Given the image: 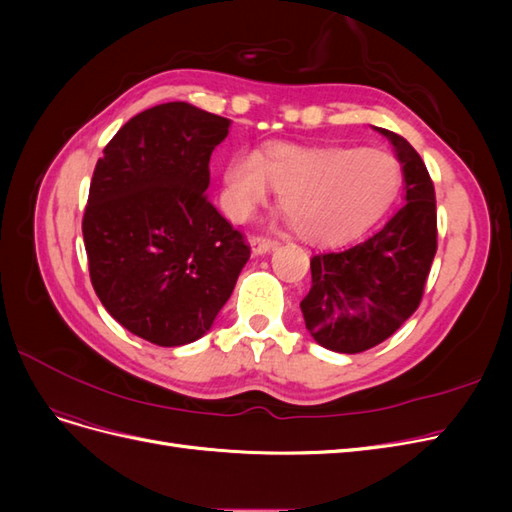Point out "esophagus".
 I'll list each match as a JSON object with an SVG mask.
<instances>
[{"mask_svg":"<svg viewBox=\"0 0 512 512\" xmlns=\"http://www.w3.org/2000/svg\"><path fill=\"white\" fill-rule=\"evenodd\" d=\"M277 245H280V243L273 241V239H265V237H252L250 239V247H252L254 256H265V254L277 250Z\"/></svg>","mask_w":512,"mask_h":512,"instance_id":"obj_1","label":"esophagus"}]
</instances>
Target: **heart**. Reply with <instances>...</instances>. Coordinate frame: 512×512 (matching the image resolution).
I'll list each match as a JSON object with an SVG mask.
<instances>
[{
  "mask_svg": "<svg viewBox=\"0 0 512 512\" xmlns=\"http://www.w3.org/2000/svg\"><path fill=\"white\" fill-rule=\"evenodd\" d=\"M271 188L280 190L277 200L301 239L339 245L361 237L391 209L401 164L382 149L271 143L226 164L224 209L232 220L250 218Z\"/></svg>",
  "mask_w": 512,
  "mask_h": 512,
  "instance_id": "heart-1",
  "label": "heart"
}]
</instances>
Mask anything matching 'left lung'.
<instances>
[{"instance_id": "8db88e82", "label": "left lung", "mask_w": 512, "mask_h": 512, "mask_svg": "<svg viewBox=\"0 0 512 512\" xmlns=\"http://www.w3.org/2000/svg\"><path fill=\"white\" fill-rule=\"evenodd\" d=\"M404 175V207L374 237L312 258V288L301 301L305 329L322 348L356 354L382 344L414 312L438 250L436 192L414 147L391 130Z\"/></svg>"}]
</instances>
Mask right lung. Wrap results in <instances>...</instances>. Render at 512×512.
Masks as SVG:
<instances>
[{"label":"right lung","mask_w":512,"mask_h":512,"mask_svg":"<svg viewBox=\"0 0 512 512\" xmlns=\"http://www.w3.org/2000/svg\"><path fill=\"white\" fill-rule=\"evenodd\" d=\"M230 119L188 102L132 117L104 147L83 218L91 284L123 329L156 346L203 337L250 247L209 200V160Z\"/></svg>","instance_id":"add662e5"}]
</instances>
